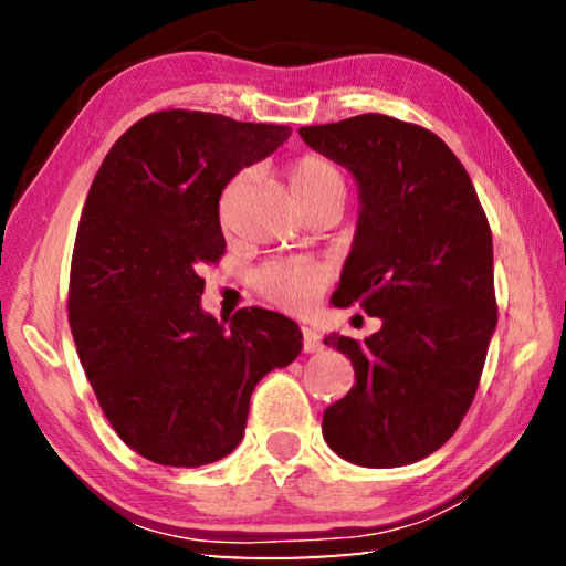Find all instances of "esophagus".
I'll use <instances>...</instances> for the list:
<instances>
[{
	"mask_svg": "<svg viewBox=\"0 0 566 566\" xmlns=\"http://www.w3.org/2000/svg\"><path fill=\"white\" fill-rule=\"evenodd\" d=\"M302 337H304V352L306 354H314V352H322L324 349L319 334L314 332L312 327H302Z\"/></svg>",
	"mask_w": 566,
	"mask_h": 566,
	"instance_id": "34e87169",
	"label": "esophagus"
}]
</instances>
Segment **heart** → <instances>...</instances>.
Returning a JSON list of instances; mask_svg holds the SVG:
<instances>
[{
    "instance_id": "heart-1",
    "label": "heart",
    "mask_w": 566,
    "mask_h": 566,
    "mask_svg": "<svg viewBox=\"0 0 566 566\" xmlns=\"http://www.w3.org/2000/svg\"><path fill=\"white\" fill-rule=\"evenodd\" d=\"M292 195L304 212L322 207H342L347 197V175L337 161L319 155V151H306L296 157L290 169ZM327 282V270L314 260H280L264 264L254 274V290L266 300L284 306V310H306L314 296Z\"/></svg>"
}]
</instances>
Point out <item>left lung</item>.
Masks as SVG:
<instances>
[{
  "label": "left lung",
  "mask_w": 566,
  "mask_h": 566,
  "mask_svg": "<svg viewBox=\"0 0 566 566\" xmlns=\"http://www.w3.org/2000/svg\"><path fill=\"white\" fill-rule=\"evenodd\" d=\"M347 167L359 222L334 306L381 319L364 342L329 334L354 387L324 409L322 434L359 467H405L437 452L472 407L496 327L492 229L472 179L434 132L387 114L302 127Z\"/></svg>",
  "instance_id": "1"
}]
</instances>
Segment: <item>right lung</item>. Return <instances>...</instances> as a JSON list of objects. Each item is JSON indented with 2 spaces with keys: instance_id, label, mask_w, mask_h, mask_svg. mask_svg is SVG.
<instances>
[{
  "instance_id": "1",
  "label": "right lung",
  "mask_w": 566,
  "mask_h": 566,
  "mask_svg": "<svg viewBox=\"0 0 566 566\" xmlns=\"http://www.w3.org/2000/svg\"><path fill=\"white\" fill-rule=\"evenodd\" d=\"M284 124L161 109L122 134L76 229L70 327L104 417L134 452L202 467L242 442L249 397L292 364L302 332L284 314L202 312V266L222 260L219 197L237 171L290 139Z\"/></svg>"
}]
</instances>
